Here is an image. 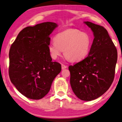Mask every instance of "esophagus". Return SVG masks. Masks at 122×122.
Listing matches in <instances>:
<instances>
[{"label": "esophagus", "mask_w": 122, "mask_h": 122, "mask_svg": "<svg viewBox=\"0 0 122 122\" xmlns=\"http://www.w3.org/2000/svg\"><path fill=\"white\" fill-rule=\"evenodd\" d=\"M61 67H62V69L64 70L65 69H66V68L67 67V66L65 65H64V64H62L61 65Z\"/></svg>", "instance_id": "34e87169"}]
</instances>
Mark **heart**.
<instances>
[{
  "instance_id": "heart-1",
  "label": "heart",
  "mask_w": 122,
  "mask_h": 122,
  "mask_svg": "<svg viewBox=\"0 0 122 122\" xmlns=\"http://www.w3.org/2000/svg\"><path fill=\"white\" fill-rule=\"evenodd\" d=\"M92 44V38L86 32L69 29L57 34L54 41L48 45V51L53 59H56L63 50L67 59L77 61L87 56Z\"/></svg>"
}]
</instances>
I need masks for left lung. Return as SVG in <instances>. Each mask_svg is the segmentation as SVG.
<instances>
[{"label":"left lung","mask_w":122,"mask_h":122,"mask_svg":"<svg viewBox=\"0 0 122 122\" xmlns=\"http://www.w3.org/2000/svg\"><path fill=\"white\" fill-rule=\"evenodd\" d=\"M93 32L94 38L88 56L69 66L70 84L76 96L91 101L102 96L113 81L117 50L105 28L84 22Z\"/></svg>","instance_id":"obj_1"}]
</instances>
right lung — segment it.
<instances>
[{
  "label": "right lung",
  "instance_id": "add662e5",
  "mask_svg": "<svg viewBox=\"0 0 122 122\" xmlns=\"http://www.w3.org/2000/svg\"><path fill=\"white\" fill-rule=\"evenodd\" d=\"M57 26L47 22L25 27L11 45L9 77L17 90L29 99L43 98L61 72V64L52 61L48 51L50 35Z\"/></svg>",
  "mask_w": 122,
  "mask_h": 122
}]
</instances>
